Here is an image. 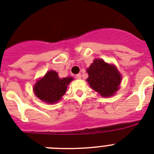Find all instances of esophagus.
I'll list each match as a JSON object with an SVG mask.
<instances>
[{
    "label": "esophagus",
    "instance_id": "obj_1",
    "mask_svg": "<svg viewBox=\"0 0 154 154\" xmlns=\"http://www.w3.org/2000/svg\"><path fill=\"white\" fill-rule=\"evenodd\" d=\"M75 78H76V79H81V75L77 74L75 75Z\"/></svg>",
    "mask_w": 154,
    "mask_h": 154
}]
</instances>
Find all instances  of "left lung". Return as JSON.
Segmentation results:
<instances>
[{
    "label": "left lung",
    "mask_w": 154,
    "mask_h": 154,
    "mask_svg": "<svg viewBox=\"0 0 154 154\" xmlns=\"http://www.w3.org/2000/svg\"><path fill=\"white\" fill-rule=\"evenodd\" d=\"M87 72V82L103 97L112 96L119 89L122 77L114 65H109L102 59H95Z\"/></svg>",
    "instance_id": "8db88e82"
}]
</instances>
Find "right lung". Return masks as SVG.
<instances>
[{
    "mask_svg": "<svg viewBox=\"0 0 154 154\" xmlns=\"http://www.w3.org/2000/svg\"><path fill=\"white\" fill-rule=\"evenodd\" d=\"M72 79V77L60 79L56 72L49 71L37 82L34 86V92L41 100L52 104L59 101L65 95L67 85Z\"/></svg>",
    "mask_w": 154,
    "mask_h": 154,
    "instance_id": "add662e5",
    "label": "right lung"
}]
</instances>
